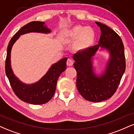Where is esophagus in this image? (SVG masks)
Listing matches in <instances>:
<instances>
[{
    "label": "esophagus",
    "mask_w": 134,
    "mask_h": 134,
    "mask_svg": "<svg viewBox=\"0 0 134 134\" xmlns=\"http://www.w3.org/2000/svg\"><path fill=\"white\" fill-rule=\"evenodd\" d=\"M73 64H74V62L71 58H69V59L67 60V65L68 66H72L73 65Z\"/></svg>",
    "instance_id": "esophagus-1"
}]
</instances>
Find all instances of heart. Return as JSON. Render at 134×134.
<instances>
[{"mask_svg": "<svg viewBox=\"0 0 134 134\" xmlns=\"http://www.w3.org/2000/svg\"><path fill=\"white\" fill-rule=\"evenodd\" d=\"M96 35L90 27L75 26L67 32V39L70 41H76V48L78 50H86L92 47Z\"/></svg>", "mask_w": 134, "mask_h": 134, "instance_id": "obj_1", "label": "heart"}]
</instances>
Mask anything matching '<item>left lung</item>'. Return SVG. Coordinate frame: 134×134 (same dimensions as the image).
Returning a JSON list of instances; mask_svg holds the SVG:
<instances>
[{
	"label": "left lung",
	"mask_w": 134,
	"mask_h": 134,
	"mask_svg": "<svg viewBox=\"0 0 134 134\" xmlns=\"http://www.w3.org/2000/svg\"><path fill=\"white\" fill-rule=\"evenodd\" d=\"M101 30L99 43L73 55L77 71L76 86L85 99L98 103L113 96L125 70L124 47L120 37L110 27L99 22ZM98 50L108 52L109 57L103 71L96 74L93 59Z\"/></svg>",
	"instance_id": "obj_1"
}]
</instances>
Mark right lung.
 Masks as SVG:
<instances>
[{"mask_svg":"<svg viewBox=\"0 0 134 134\" xmlns=\"http://www.w3.org/2000/svg\"><path fill=\"white\" fill-rule=\"evenodd\" d=\"M30 33L48 34L51 33V30L48 28L45 23L41 21H32L21 27L14 35L7 47L5 73L14 92L21 100L32 104H42L48 102L54 95L58 77L66 69L67 58H62L52 64L47 73L37 82L26 84L20 81L11 67V50L21 35Z\"/></svg>","mask_w":134,"mask_h":134,"instance_id":"add662e5","label":"right lung"}]
</instances>
